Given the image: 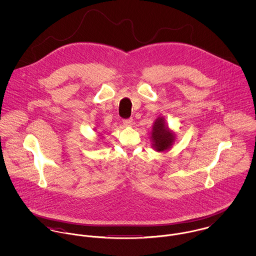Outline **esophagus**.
<instances>
[{
  "label": "esophagus",
  "mask_w": 256,
  "mask_h": 256,
  "mask_svg": "<svg viewBox=\"0 0 256 256\" xmlns=\"http://www.w3.org/2000/svg\"><path fill=\"white\" fill-rule=\"evenodd\" d=\"M123 124L125 126H131L133 124V120L130 118V119H124L123 120Z\"/></svg>",
  "instance_id": "esophagus-1"
}]
</instances>
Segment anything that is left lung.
<instances>
[{"label": "left lung", "instance_id": "left-lung-1", "mask_svg": "<svg viewBox=\"0 0 256 256\" xmlns=\"http://www.w3.org/2000/svg\"><path fill=\"white\" fill-rule=\"evenodd\" d=\"M152 142L156 150L162 152L168 150L174 142V134L170 133L164 125V119L158 118L152 126Z\"/></svg>", "mask_w": 256, "mask_h": 256}]
</instances>
